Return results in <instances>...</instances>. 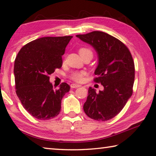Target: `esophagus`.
<instances>
[{"label":"esophagus","instance_id":"obj_1","mask_svg":"<svg viewBox=\"0 0 156 156\" xmlns=\"http://www.w3.org/2000/svg\"><path fill=\"white\" fill-rule=\"evenodd\" d=\"M79 87H81L80 85H77V84H71V88H77Z\"/></svg>","mask_w":156,"mask_h":156}]
</instances>
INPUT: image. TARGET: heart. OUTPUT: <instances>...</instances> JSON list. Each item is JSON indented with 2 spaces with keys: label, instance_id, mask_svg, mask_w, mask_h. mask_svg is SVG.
I'll return each instance as SVG.
<instances>
[{
  "label": "heart",
  "instance_id": "obj_1",
  "mask_svg": "<svg viewBox=\"0 0 156 156\" xmlns=\"http://www.w3.org/2000/svg\"><path fill=\"white\" fill-rule=\"evenodd\" d=\"M79 54L81 56V58H84L86 55H91L92 57L93 52L90 48H86V47H82V48H79L78 50ZM85 76V71H74L70 75V78L71 80L75 81L76 83L82 82L84 79V76Z\"/></svg>",
  "mask_w": 156,
  "mask_h": 156
}]
</instances>
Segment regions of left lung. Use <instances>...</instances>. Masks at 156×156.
I'll use <instances>...</instances> for the list:
<instances>
[{
	"label": "left lung",
	"mask_w": 156,
	"mask_h": 156,
	"mask_svg": "<svg viewBox=\"0 0 156 156\" xmlns=\"http://www.w3.org/2000/svg\"><path fill=\"white\" fill-rule=\"evenodd\" d=\"M76 37L97 52L98 65L94 81L104 87L98 94L94 89L89 88L84 111L92 119L110 120L122 111L133 94L135 64L131 53L120 40L103 32L94 31Z\"/></svg>",
	"instance_id": "8db88e82"
}]
</instances>
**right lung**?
Segmentation results:
<instances>
[{
	"instance_id": "obj_1",
	"label": "right lung",
	"mask_w": 156,
	"mask_h": 156,
	"mask_svg": "<svg viewBox=\"0 0 156 156\" xmlns=\"http://www.w3.org/2000/svg\"><path fill=\"white\" fill-rule=\"evenodd\" d=\"M73 36L37 39L21 48L14 61L16 93L22 105L33 117L48 120L59 115L61 101L70 86L62 83L53 88L49 75L62 65V56Z\"/></svg>"
}]
</instances>
